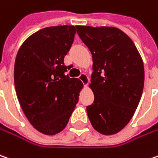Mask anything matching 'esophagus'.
<instances>
[{
    "instance_id": "esophagus-1",
    "label": "esophagus",
    "mask_w": 158,
    "mask_h": 158,
    "mask_svg": "<svg viewBox=\"0 0 158 158\" xmlns=\"http://www.w3.org/2000/svg\"><path fill=\"white\" fill-rule=\"evenodd\" d=\"M79 79L82 81V83H83L85 86H87L88 84V82H89V79H88V77L87 76V74H85V73H81V74L79 75Z\"/></svg>"
}]
</instances>
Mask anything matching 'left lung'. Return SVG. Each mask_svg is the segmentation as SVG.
<instances>
[{
    "instance_id": "obj_1",
    "label": "left lung",
    "mask_w": 158,
    "mask_h": 158,
    "mask_svg": "<svg viewBox=\"0 0 158 158\" xmlns=\"http://www.w3.org/2000/svg\"><path fill=\"white\" fill-rule=\"evenodd\" d=\"M77 33L92 53L89 88L95 99L87 106L93 128L113 135L125 127L139 106L144 87V64L132 40L114 27L77 26Z\"/></svg>"
}]
</instances>
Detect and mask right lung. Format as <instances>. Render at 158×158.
I'll list each match as a JSON object with an SVG mask.
<instances>
[{"label": "right lung", "mask_w": 158, "mask_h": 158, "mask_svg": "<svg viewBox=\"0 0 158 158\" xmlns=\"http://www.w3.org/2000/svg\"><path fill=\"white\" fill-rule=\"evenodd\" d=\"M77 26H56L28 36L16 56L14 84L21 109L32 126L55 135L67 125L83 87L65 75L64 56L74 40Z\"/></svg>", "instance_id": "obj_1"}]
</instances>
